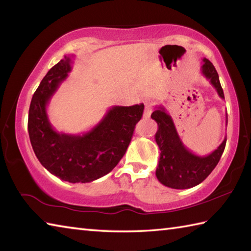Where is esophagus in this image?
Wrapping results in <instances>:
<instances>
[{
	"label": "esophagus",
	"instance_id": "34e87169",
	"mask_svg": "<svg viewBox=\"0 0 251 251\" xmlns=\"http://www.w3.org/2000/svg\"><path fill=\"white\" fill-rule=\"evenodd\" d=\"M151 113H152V108H151V105H146L145 106V111H143V117H145V119H149V117H150V115H151Z\"/></svg>",
	"mask_w": 251,
	"mask_h": 251
}]
</instances>
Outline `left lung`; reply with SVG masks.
Returning <instances> with one entry per match:
<instances>
[{"instance_id": "left-lung-1", "label": "left lung", "mask_w": 251, "mask_h": 251, "mask_svg": "<svg viewBox=\"0 0 251 251\" xmlns=\"http://www.w3.org/2000/svg\"><path fill=\"white\" fill-rule=\"evenodd\" d=\"M201 72L207 79H209L219 97L225 99L218 72L214 65L206 58H202ZM151 117L158 126L155 141L161 154L155 175L159 182L168 188L178 190L190 189L200 184L219 163L226 148V137L210 154L205 156L196 155L181 141L173 117L163 105L155 106Z\"/></svg>"}]
</instances>
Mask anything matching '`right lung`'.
Here are the masks:
<instances>
[{
  "mask_svg": "<svg viewBox=\"0 0 251 251\" xmlns=\"http://www.w3.org/2000/svg\"><path fill=\"white\" fill-rule=\"evenodd\" d=\"M72 58L65 56L42 79L30 103L28 131L37 159L51 175L71 183H86L103 177L119 164L145 104L112 106L82 135L57 131L47 115V104L72 70Z\"/></svg>",
  "mask_w": 251,
  "mask_h": 251,
  "instance_id": "right-lung-1",
  "label": "right lung"
}]
</instances>
